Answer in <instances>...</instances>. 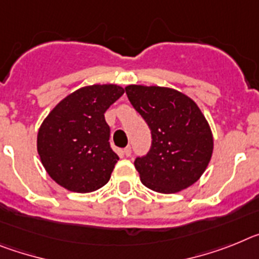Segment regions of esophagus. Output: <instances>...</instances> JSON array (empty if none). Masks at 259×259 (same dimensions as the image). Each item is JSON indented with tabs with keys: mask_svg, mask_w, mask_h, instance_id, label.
Here are the masks:
<instances>
[{
	"mask_svg": "<svg viewBox=\"0 0 259 259\" xmlns=\"http://www.w3.org/2000/svg\"><path fill=\"white\" fill-rule=\"evenodd\" d=\"M123 154H125V156L129 157L130 155H132V147H130V146H127V147L123 148Z\"/></svg>",
	"mask_w": 259,
	"mask_h": 259,
	"instance_id": "34e87169",
	"label": "esophagus"
}]
</instances>
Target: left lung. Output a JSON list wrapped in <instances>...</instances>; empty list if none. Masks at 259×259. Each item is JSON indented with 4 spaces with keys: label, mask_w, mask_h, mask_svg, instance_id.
<instances>
[{
    "label": "left lung",
    "mask_w": 259,
    "mask_h": 259,
    "mask_svg": "<svg viewBox=\"0 0 259 259\" xmlns=\"http://www.w3.org/2000/svg\"><path fill=\"white\" fill-rule=\"evenodd\" d=\"M125 91L151 129L150 151L134 161L143 185L172 194L197 183L213 150L210 125L198 105L169 87L130 84Z\"/></svg>",
    "instance_id": "obj_1"
}]
</instances>
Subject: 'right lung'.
<instances>
[{"mask_svg": "<svg viewBox=\"0 0 259 259\" xmlns=\"http://www.w3.org/2000/svg\"><path fill=\"white\" fill-rule=\"evenodd\" d=\"M125 90L92 84L67 95L46 117L37 152L49 176L74 193L95 192L109 181L118 156L111 148L104 113Z\"/></svg>", "mask_w": 259, "mask_h": 259, "instance_id": "1", "label": "right lung"}]
</instances>
